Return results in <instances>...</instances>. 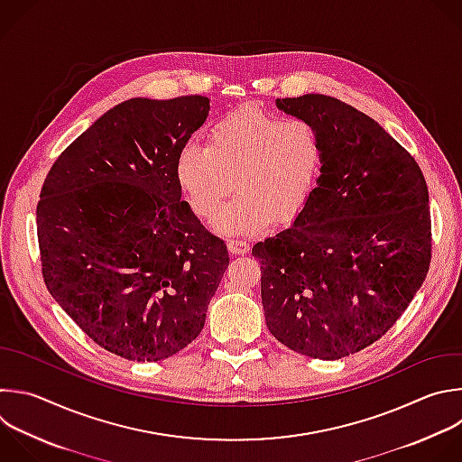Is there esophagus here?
<instances>
[{
  "label": "esophagus",
  "mask_w": 462,
  "mask_h": 462,
  "mask_svg": "<svg viewBox=\"0 0 462 462\" xmlns=\"http://www.w3.org/2000/svg\"><path fill=\"white\" fill-rule=\"evenodd\" d=\"M226 246H228L230 254H236V255L246 254L250 250V245L246 241H243V239H228Z\"/></svg>",
  "instance_id": "1"
}]
</instances>
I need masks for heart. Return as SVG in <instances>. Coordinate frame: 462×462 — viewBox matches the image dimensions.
<instances>
[{
  "label": "heart",
  "mask_w": 462,
  "mask_h": 462,
  "mask_svg": "<svg viewBox=\"0 0 462 462\" xmlns=\"http://www.w3.org/2000/svg\"><path fill=\"white\" fill-rule=\"evenodd\" d=\"M325 169L319 128L243 106L216 121L207 146L189 143L176 158V180L192 212L210 219L233 189L240 194L212 221L223 236H257L290 223L310 203Z\"/></svg>",
  "instance_id": "b5f03b06"
}]
</instances>
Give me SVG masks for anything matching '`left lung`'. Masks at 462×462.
Instances as JSON below:
<instances>
[{"label": "left lung", "mask_w": 462, "mask_h": 462, "mask_svg": "<svg viewBox=\"0 0 462 462\" xmlns=\"http://www.w3.org/2000/svg\"><path fill=\"white\" fill-rule=\"evenodd\" d=\"M325 143L319 185L291 226L259 241L270 334L323 361L381 339L422 286L431 255L424 176L372 117L323 94L275 99Z\"/></svg>", "instance_id": "left-lung-1"}]
</instances>
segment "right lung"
<instances>
[{
  "label": "right lung",
  "instance_id": "1",
  "mask_svg": "<svg viewBox=\"0 0 462 462\" xmlns=\"http://www.w3.org/2000/svg\"><path fill=\"white\" fill-rule=\"evenodd\" d=\"M210 99L132 97L105 112L52 165L38 203L51 295L101 348L162 361L203 330L228 266L176 180V158Z\"/></svg>",
  "mask_w": 462,
  "mask_h": 462
}]
</instances>
